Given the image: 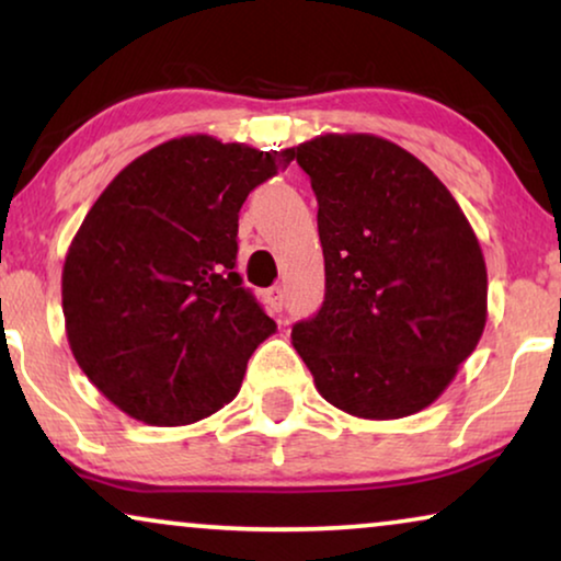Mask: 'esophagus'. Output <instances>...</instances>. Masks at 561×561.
<instances>
[{"instance_id": "obj_1", "label": "esophagus", "mask_w": 561, "mask_h": 561, "mask_svg": "<svg viewBox=\"0 0 561 561\" xmlns=\"http://www.w3.org/2000/svg\"><path fill=\"white\" fill-rule=\"evenodd\" d=\"M265 304L267 309H271L273 313H278L283 309V288L280 286H273L265 290Z\"/></svg>"}]
</instances>
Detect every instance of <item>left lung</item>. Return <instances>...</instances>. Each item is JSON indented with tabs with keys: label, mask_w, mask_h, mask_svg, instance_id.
<instances>
[{
	"label": "left lung",
	"mask_w": 561,
	"mask_h": 561,
	"mask_svg": "<svg viewBox=\"0 0 561 561\" xmlns=\"http://www.w3.org/2000/svg\"><path fill=\"white\" fill-rule=\"evenodd\" d=\"M290 150L317 194L327 271L324 306L290 342L350 416L424 411L485 329L478 234L432 168L386 137L327 133Z\"/></svg>",
	"instance_id": "8db88e82"
}]
</instances>
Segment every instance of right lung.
Here are the masks:
<instances>
[{
  "label": "right lung",
  "instance_id": "add662e5",
  "mask_svg": "<svg viewBox=\"0 0 561 561\" xmlns=\"http://www.w3.org/2000/svg\"><path fill=\"white\" fill-rule=\"evenodd\" d=\"M290 160V148L173 137L122 168L83 217L60 278L66 336L127 416L186 426L240 393L275 321L234 273L237 214Z\"/></svg>",
  "mask_w": 561,
  "mask_h": 561
}]
</instances>
